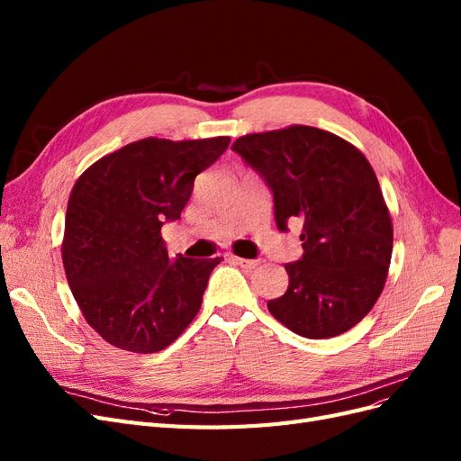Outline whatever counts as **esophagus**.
I'll use <instances>...</instances> for the list:
<instances>
[{
	"label": "esophagus",
	"mask_w": 461,
	"mask_h": 461,
	"mask_svg": "<svg viewBox=\"0 0 461 461\" xmlns=\"http://www.w3.org/2000/svg\"><path fill=\"white\" fill-rule=\"evenodd\" d=\"M230 259H232L236 265H240V267H244V269H249V271L256 269L258 265H259V261H258V259H244V258H236V256H232Z\"/></svg>",
	"instance_id": "34e87169"
}]
</instances>
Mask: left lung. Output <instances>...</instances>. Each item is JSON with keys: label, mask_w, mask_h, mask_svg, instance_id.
<instances>
[{"label": "left lung", "mask_w": 461, "mask_h": 461, "mask_svg": "<svg viewBox=\"0 0 461 461\" xmlns=\"http://www.w3.org/2000/svg\"><path fill=\"white\" fill-rule=\"evenodd\" d=\"M232 149L273 192L278 230L302 221L303 256L271 315L305 339L350 330L379 300L393 258V221L373 167L356 146L315 127L246 134Z\"/></svg>", "instance_id": "1"}]
</instances>
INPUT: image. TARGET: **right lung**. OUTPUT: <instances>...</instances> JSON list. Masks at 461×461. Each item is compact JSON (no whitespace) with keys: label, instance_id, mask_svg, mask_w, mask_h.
Here are the masks:
<instances>
[{"label":"right lung","instance_id":"obj_1","mask_svg":"<svg viewBox=\"0 0 461 461\" xmlns=\"http://www.w3.org/2000/svg\"><path fill=\"white\" fill-rule=\"evenodd\" d=\"M229 144V136L144 138L78 176L67 205L63 267L82 315L111 346L165 350L200 312L221 259H171L161 227L180 219L194 178Z\"/></svg>","mask_w":461,"mask_h":461}]
</instances>
